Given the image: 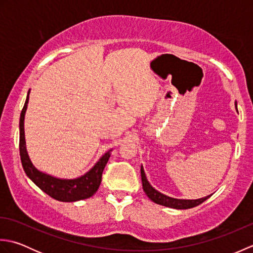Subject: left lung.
I'll return each mask as SVG.
<instances>
[{
    "mask_svg": "<svg viewBox=\"0 0 253 253\" xmlns=\"http://www.w3.org/2000/svg\"><path fill=\"white\" fill-rule=\"evenodd\" d=\"M235 106L236 110H237V102L235 101ZM238 112V110H237ZM141 180H142V188L143 191L146 192V195L149 197L150 200H152L154 203L160 204V206H164L168 208L171 209H177V210H185V209H191L193 207H197L199 204H201L204 202L207 199L210 198V196L203 197L200 199H195V200H187V199H176V198H171L166 195H163L162 192L158 191L155 188L151 186V184L148 181L146 173H144L143 166L141 165Z\"/></svg>",
    "mask_w": 253,
    "mask_h": 253,
    "instance_id": "8db88e82",
    "label": "left lung"
}]
</instances>
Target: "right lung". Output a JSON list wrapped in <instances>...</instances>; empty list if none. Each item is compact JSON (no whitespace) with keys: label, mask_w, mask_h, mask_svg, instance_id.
I'll list each match as a JSON object with an SVG mask.
<instances>
[{"label":"right lung","mask_w":253,"mask_h":253,"mask_svg":"<svg viewBox=\"0 0 253 253\" xmlns=\"http://www.w3.org/2000/svg\"><path fill=\"white\" fill-rule=\"evenodd\" d=\"M29 93L30 90L28 91V94H27V99L23 107V111L20 113L19 120V153L21 164H23L26 175L28 176L42 191H44L46 195H49L50 197L58 201L75 202L92 197L96 192V190L99 189L102 180V173H103V169L105 168L107 161H109L111 157L112 149L102 155L98 162L92 166V169H90L87 173L84 174L83 176L77 177V178H57V177L43 173V171L38 169L36 166L32 164L28 152H27L25 140L24 122L27 106H28Z\"/></svg>","instance_id":"obj_1"}]
</instances>
